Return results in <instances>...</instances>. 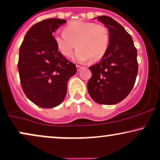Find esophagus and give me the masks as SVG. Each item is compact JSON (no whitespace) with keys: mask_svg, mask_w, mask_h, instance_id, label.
Segmentation results:
<instances>
[{"mask_svg":"<svg viewBox=\"0 0 160 160\" xmlns=\"http://www.w3.org/2000/svg\"><path fill=\"white\" fill-rule=\"evenodd\" d=\"M76 67H77V70L78 71H80V69H81V68H82L83 67H82V66H79V65H77L76 66Z\"/></svg>","mask_w":160,"mask_h":160,"instance_id":"esophagus-1","label":"esophagus"}]
</instances>
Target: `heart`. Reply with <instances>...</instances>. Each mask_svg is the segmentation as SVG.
Instances as JSON below:
<instances>
[{
	"label": "heart",
	"instance_id": "1",
	"mask_svg": "<svg viewBox=\"0 0 160 160\" xmlns=\"http://www.w3.org/2000/svg\"><path fill=\"white\" fill-rule=\"evenodd\" d=\"M54 40L64 57H69L77 49L74 58L78 62L100 60L108 49L109 33L102 24L77 21L71 22L65 27L64 32H56Z\"/></svg>",
	"mask_w": 160,
	"mask_h": 160
}]
</instances>
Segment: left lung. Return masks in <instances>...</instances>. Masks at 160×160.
<instances>
[{
    "mask_svg": "<svg viewBox=\"0 0 160 160\" xmlns=\"http://www.w3.org/2000/svg\"><path fill=\"white\" fill-rule=\"evenodd\" d=\"M108 28L109 43L102 59L90 66L88 94L99 104L114 105L132 90L138 72L137 52L132 38L122 26L108 16L97 17Z\"/></svg>",
    "mask_w": 160,
    "mask_h": 160,
    "instance_id": "left-lung-1",
    "label": "left lung"
}]
</instances>
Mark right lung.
<instances>
[{"label": "right lung", "instance_id": "obj_1", "mask_svg": "<svg viewBox=\"0 0 160 160\" xmlns=\"http://www.w3.org/2000/svg\"><path fill=\"white\" fill-rule=\"evenodd\" d=\"M66 21L49 18L26 32L19 50L18 68L23 92L37 106L51 108L61 103L76 66L58 52L52 33Z\"/></svg>", "mask_w": 160, "mask_h": 160}]
</instances>
